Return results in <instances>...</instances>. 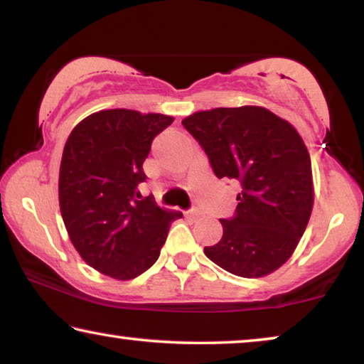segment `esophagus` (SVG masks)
<instances>
[{"label":"esophagus","mask_w":364,"mask_h":364,"mask_svg":"<svg viewBox=\"0 0 364 364\" xmlns=\"http://www.w3.org/2000/svg\"><path fill=\"white\" fill-rule=\"evenodd\" d=\"M186 217L188 218H191V220H197L200 217V213L196 210V208H193V210H189V212H186Z\"/></svg>","instance_id":"1"}]
</instances>
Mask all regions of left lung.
<instances>
[{"instance_id":"1","label":"left lung","mask_w":364,"mask_h":364,"mask_svg":"<svg viewBox=\"0 0 364 364\" xmlns=\"http://www.w3.org/2000/svg\"><path fill=\"white\" fill-rule=\"evenodd\" d=\"M183 127L199 141L213 173L241 183L236 215L205 255L241 278L282 267L304 236L313 200L311 160L297 130L258 106L200 110Z\"/></svg>"}]
</instances>
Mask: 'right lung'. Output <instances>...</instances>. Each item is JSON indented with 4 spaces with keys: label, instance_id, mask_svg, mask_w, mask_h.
<instances>
[{
    "label": "right lung",
    "instance_id": "obj_1",
    "mask_svg": "<svg viewBox=\"0 0 364 364\" xmlns=\"http://www.w3.org/2000/svg\"><path fill=\"white\" fill-rule=\"evenodd\" d=\"M173 117L109 109L86 117L64 146L59 207L80 257L100 273L127 281L149 269L170 225L183 213L141 199L152 139Z\"/></svg>",
    "mask_w": 364,
    "mask_h": 364
}]
</instances>
